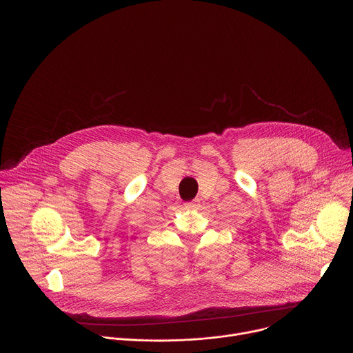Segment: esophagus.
<instances>
[{
	"label": "esophagus",
	"mask_w": 353,
	"mask_h": 353,
	"mask_svg": "<svg viewBox=\"0 0 353 353\" xmlns=\"http://www.w3.org/2000/svg\"><path fill=\"white\" fill-rule=\"evenodd\" d=\"M199 205V199H192V201H188V203H185L184 204V207L185 208H188V210H191V208H196Z\"/></svg>",
	"instance_id": "obj_1"
}]
</instances>
